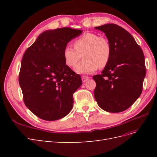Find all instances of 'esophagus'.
Returning a JSON list of instances; mask_svg holds the SVG:
<instances>
[{
	"label": "esophagus",
	"instance_id": "esophagus-1",
	"mask_svg": "<svg viewBox=\"0 0 157 157\" xmlns=\"http://www.w3.org/2000/svg\"><path fill=\"white\" fill-rule=\"evenodd\" d=\"M88 79H89V77H86V76H82V80L83 82H86Z\"/></svg>",
	"mask_w": 157,
	"mask_h": 157
}]
</instances>
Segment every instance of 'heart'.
Here are the masks:
<instances>
[{"label":"heart","mask_w":157,"mask_h":157,"mask_svg":"<svg viewBox=\"0 0 157 157\" xmlns=\"http://www.w3.org/2000/svg\"><path fill=\"white\" fill-rule=\"evenodd\" d=\"M74 48L67 46L63 50L65 62L70 67H74L81 59H84L76 67L81 74H90L98 68L107 66L111 59V47L109 40L96 33H86L76 39Z\"/></svg>","instance_id":"obj_1"}]
</instances>
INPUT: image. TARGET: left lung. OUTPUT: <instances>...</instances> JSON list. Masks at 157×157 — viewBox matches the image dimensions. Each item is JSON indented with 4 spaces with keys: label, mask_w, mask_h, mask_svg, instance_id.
I'll return each mask as SVG.
<instances>
[{
    "label": "left lung",
    "mask_w": 157,
    "mask_h": 157,
    "mask_svg": "<svg viewBox=\"0 0 157 157\" xmlns=\"http://www.w3.org/2000/svg\"><path fill=\"white\" fill-rule=\"evenodd\" d=\"M105 33L111 47V59L96 82L94 97L104 111L120 113L129 108L142 92L146 75L143 50L126 30L113 23L96 27Z\"/></svg>",
    "instance_id": "left-lung-1"
}]
</instances>
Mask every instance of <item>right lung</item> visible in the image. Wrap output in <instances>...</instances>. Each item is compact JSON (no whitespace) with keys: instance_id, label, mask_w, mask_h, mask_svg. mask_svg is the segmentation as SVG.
Wrapping results in <instances>:
<instances>
[{"instance_id":"1","label":"right lung","mask_w":157,"mask_h":157,"mask_svg":"<svg viewBox=\"0 0 157 157\" xmlns=\"http://www.w3.org/2000/svg\"><path fill=\"white\" fill-rule=\"evenodd\" d=\"M69 27L46 31L23 54L19 75L23 101L42 120L56 121L69 113L81 77L65 64L63 50L82 34Z\"/></svg>"}]
</instances>
